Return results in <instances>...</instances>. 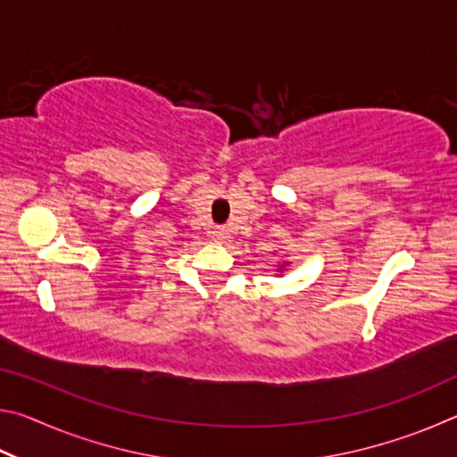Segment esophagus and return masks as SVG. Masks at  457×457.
<instances>
[{"mask_svg":"<svg viewBox=\"0 0 457 457\" xmlns=\"http://www.w3.org/2000/svg\"><path fill=\"white\" fill-rule=\"evenodd\" d=\"M212 237L215 239V242H223V239L228 237V229L223 226H215L212 231Z\"/></svg>","mask_w":457,"mask_h":457,"instance_id":"obj_1","label":"esophagus"}]
</instances>
